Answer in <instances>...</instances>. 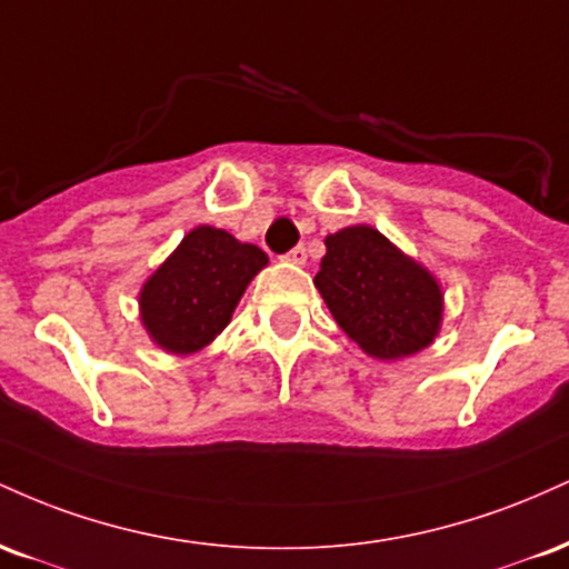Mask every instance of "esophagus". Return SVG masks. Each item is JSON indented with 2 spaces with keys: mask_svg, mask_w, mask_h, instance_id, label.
Masks as SVG:
<instances>
[{
  "mask_svg": "<svg viewBox=\"0 0 569 569\" xmlns=\"http://www.w3.org/2000/svg\"><path fill=\"white\" fill-rule=\"evenodd\" d=\"M283 259H286V262H289V264L302 267V264L307 262V248H305V246H297V248H293V251L286 253Z\"/></svg>",
  "mask_w": 569,
  "mask_h": 569,
  "instance_id": "34e87169",
  "label": "esophagus"
}]
</instances>
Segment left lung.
Listing matches in <instances>:
<instances>
[{"mask_svg": "<svg viewBox=\"0 0 569 569\" xmlns=\"http://www.w3.org/2000/svg\"><path fill=\"white\" fill-rule=\"evenodd\" d=\"M312 283L339 329L377 361H401L439 337L443 291L428 267L369 224L326 234Z\"/></svg>", "mask_w": 569, "mask_h": 569, "instance_id": "obj_1", "label": "left lung"}]
</instances>
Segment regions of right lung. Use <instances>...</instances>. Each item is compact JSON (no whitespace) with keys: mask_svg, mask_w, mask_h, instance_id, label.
Returning <instances> with one entry per match:
<instances>
[{"mask_svg":"<svg viewBox=\"0 0 569 569\" xmlns=\"http://www.w3.org/2000/svg\"><path fill=\"white\" fill-rule=\"evenodd\" d=\"M267 253L227 230L200 224L143 280L139 318L149 339L171 356H192L217 339L264 270Z\"/></svg>","mask_w":569,"mask_h":569,"instance_id":"obj_1","label":"right lung"}]
</instances>
